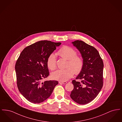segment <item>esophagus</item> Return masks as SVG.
I'll return each mask as SVG.
<instances>
[{"mask_svg": "<svg viewBox=\"0 0 122 122\" xmlns=\"http://www.w3.org/2000/svg\"><path fill=\"white\" fill-rule=\"evenodd\" d=\"M59 84H65L67 83L66 81H59Z\"/></svg>", "mask_w": 122, "mask_h": 122, "instance_id": "obj_1", "label": "esophagus"}]
</instances>
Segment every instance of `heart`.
Masks as SVG:
<instances>
[{
	"mask_svg": "<svg viewBox=\"0 0 122 122\" xmlns=\"http://www.w3.org/2000/svg\"><path fill=\"white\" fill-rule=\"evenodd\" d=\"M57 55L61 57L68 60V62L65 70H58L51 74V78L60 81H65L71 79L74 75H79L81 72L83 66L84 61L82 57L77 55L76 51L73 48L68 46H64L57 52ZM48 68L51 71H53L57 67L55 55L51 54L46 61Z\"/></svg>",
	"mask_w": 122,
	"mask_h": 122,
	"instance_id": "heart-1",
	"label": "heart"
}]
</instances>
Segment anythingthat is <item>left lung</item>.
<instances>
[{"label": "left lung", "instance_id": "obj_1", "mask_svg": "<svg viewBox=\"0 0 122 122\" xmlns=\"http://www.w3.org/2000/svg\"><path fill=\"white\" fill-rule=\"evenodd\" d=\"M72 44L81 52L84 66L76 78L81 81H72L74 89L70 96L77 103L84 105L93 100L103 86L104 64L98 51L93 46L79 40Z\"/></svg>", "mask_w": 122, "mask_h": 122}]
</instances>
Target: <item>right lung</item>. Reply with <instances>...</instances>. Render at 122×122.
Segmentation results:
<instances>
[{
    "instance_id": "add662e5",
    "label": "right lung",
    "mask_w": 122,
    "mask_h": 122,
    "mask_svg": "<svg viewBox=\"0 0 122 122\" xmlns=\"http://www.w3.org/2000/svg\"><path fill=\"white\" fill-rule=\"evenodd\" d=\"M61 44L49 41L37 42L25 47L17 59L15 65L17 86L29 102L39 104L46 100L58 84L57 81L42 82V80L49 75L47 57Z\"/></svg>"
}]
</instances>
